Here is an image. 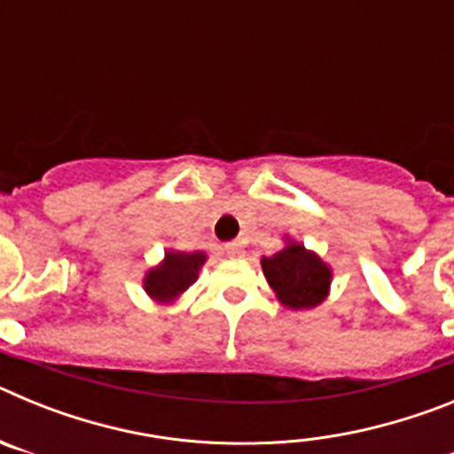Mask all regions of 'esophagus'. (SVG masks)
I'll list each match as a JSON object with an SVG mask.
<instances>
[{"instance_id":"obj_1","label":"esophagus","mask_w":454,"mask_h":454,"mask_svg":"<svg viewBox=\"0 0 454 454\" xmlns=\"http://www.w3.org/2000/svg\"><path fill=\"white\" fill-rule=\"evenodd\" d=\"M224 252H227L230 259H239V256L243 254V247H240V243H227V246H224Z\"/></svg>"}]
</instances>
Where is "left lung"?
I'll use <instances>...</instances> for the list:
<instances>
[{"label":"left lung","instance_id":"8db88e82","mask_svg":"<svg viewBox=\"0 0 454 454\" xmlns=\"http://www.w3.org/2000/svg\"><path fill=\"white\" fill-rule=\"evenodd\" d=\"M262 268L277 300L293 311L318 307L330 293V266L295 240H286L284 250L263 256Z\"/></svg>","mask_w":454,"mask_h":454}]
</instances>
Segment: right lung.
<instances>
[{
    "instance_id": "right-lung-1",
    "label": "right lung",
    "mask_w": 454,
    "mask_h": 454,
    "mask_svg": "<svg viewBox=\"0 0 454 454\" xmlns=\"http://www.w3.org/2000/svg\"><path fill=\"white\" fill-rule=\"evenodd\" d=\"M204 262V252L168 250L163 262L145 272L143 288L154 302H175L191 284H195Z\"/></svg>"
}]
</instances>
